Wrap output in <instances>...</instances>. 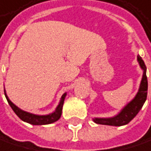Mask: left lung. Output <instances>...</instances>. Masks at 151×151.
<instances>
[{"instance_id":"left-lung-1","label":"left lung","mask_w":151,"mask_h":151,"mask_svg":"<svg viewBox=\"0 0 151 151\" xmlns=\"http://www.w3.org/2000/svg\"><path fill=\"white\" fill-rule=\"evenodd\" d=\"M137 62L142 70V76L138 91L134 98L126 104L116 116L111 117H95L93 118L94 123L110 126H123L128 124L138 114L147 99L148 80L146 76L147 68L140 55H137Z\"/></svg>"}]
</instances>
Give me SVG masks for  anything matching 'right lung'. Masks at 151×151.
I'll use <instances>...</instances> for the list:
<instances>
[{"label":"right lung","instance_id":"obj_1","mask_svg":"<svg viewBox=\"0 0 151 151\" xmlns=\"http://www.w3.org/2000/svg\"><path fill=\"white\" fill-rule=\"evenodd\" d=\"M4 92H5V96L7 98L8 103L10 105V107L12 108V109L14 110V112L18 116V117L20 119H22L23 122L30 123L32 125H46V124H50V123L58 121L62 116L63 107L64 100H65V97L67 96V92H65L62 96L59 104L52 113H49L47 115H36V114H33V113H30L28 111H25V110L20 109L19 107H17L15 104H13L10 101L9 96H7L5 89H4Z\"/></svg>","mask_w":151,"mask_h":151}]
</instances>
